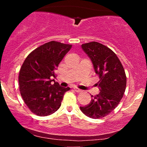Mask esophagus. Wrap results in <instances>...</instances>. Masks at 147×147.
<instances>
[{"mask_svg": "<svg viewBox=\"0 0 147 147\" xmlns=\"http://www.w3.org/2000/svg\"><path fill=\"white\" fill-rule=\"evenodd\" d=\"M74 90H75L76 91V92H82V90H81V89L77 88H74Z\"/></svg>", "mask_w": 147, "mask_h": 147, "instance_id": "34e87169", "label": "esophagus"}]
</instances>
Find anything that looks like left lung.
Returning a JSON list of instances; mask_svg holds the SVG:
<instances>
[{
    "label": "left lung",
    "instance_id": "8db88e82",
    "mask_svg": "<svg viewBox=\"0 0 147 147\" xmlns=\"http://www.w3.org/2000/svg\"><path fill=\"white\" fill-rule=\"evenodd\" d=\"M82 48L90 59L99 76L97 86L100 92L91 95L90 102L80 106V109L88 117L102 118L112 112L122 99L126 86L125 71L117 55L102 43L90 42L82 44Z\"/></svg>",
    "mask_w": 147,
    "mask_h": 147
}]
</instances>
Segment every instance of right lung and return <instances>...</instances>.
Returning a JSON list of instances; mask_svg holds the SVG:
<instances>
[{
    "instance_id": "1",
    "label": "right lung",
    "mask_w": 147,
    "mask_h": 147,
    "mask_svg": "<svg viewBox=\"0 0 147 147\" xmlns=\"http://www.w3.org/2000/svg\"><path fill=\"white\" fill-rule=\"evenodd\" d=\"M72 45L50 41L35 49L26 57L19 72L21 95L27 106L38 116H48L58 110L64 93L70 88L60 86L52 77L55 70Z\"/></svg>"
}]
</instances>
